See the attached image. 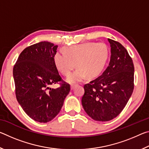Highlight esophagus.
Instances as JSON below:
<instances>
[{
  "label": "esophagus",
  "mask_w": 149,
  "mask_h": 149,
  "mask_svg": "<svg viewBox=\"0 0 149 149\" xmlns=\"http://www.w3.org/2000/svg\"><path fill=\"white\" fill-rule=\"evenodd\" d=\"M75 85H71V90H73L74 89Z\"/></svg>",
  "instance_id": "1"
}]
</instances>
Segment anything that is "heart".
<instances>
[{
    "instance_id": "heart-1",
    "label": "heart",
    "mask_w": 149,
    "mask_h": 149,
    "mask_svg": "<svg viewBox=\"0 0 149 149\" xmlns=\"http://www.w3.org/2000/svg\"><path fill=\"white\" fill-rule=\"evenodd\" d=\"M64 53L57 51L53 56L57 70L68 75L75 68L78 69L69 75L67 81L71 84L79 82L87 75L96 77L104 69L108 58V49L104 42H85L65 47Z\"/></svg>"
}]
</instances>
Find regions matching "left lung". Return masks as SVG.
Returning a JSON list of instances; mask_svg holds the SVG:
<instances>
[{"instance_id": "1", "label": "left lung", "mask_w": 149, "mask_h": 149, "mask_svg": "<svg viewBox=\"0 0 149 149\" xmlns=\"http://www.w3.org/2000/svg\"><path fill=\"white\" fill-rule=\"evenodd\" d=\"M111 47L109 65L105 71L84 85L82 106L96 121L107 122L119 115L134 89V65L119 42L108 39Z\"/></svg>"}]
</instances>
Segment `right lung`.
Masks as SVG:
<instances>
[{"label": "right lung", "instance_id": "right-lung-1", "mask_svg": "<svg viewBox=\"0 0 149 149\" xmlns=\"http://www.w3.org/2000/svg\"><path fill=\"white\" fill-rule=\"evenodd\" d=\"M57 45L42 41L26 47L14 65L15 93L24 112L35 121L47 123L60 112L70 85L62 79L53 56ZM59 84L57 89L50 85Z\"/></svg>", "mask_w": 149, "mask_h": 149}]
</instances>
